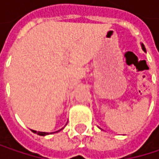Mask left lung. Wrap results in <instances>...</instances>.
<instances>
[{"label": "left lung", "mask_w": 159, "mask_h": 159, "mask_svg": "<svg viewBox=\"0 0 159 159\" xmlns=\"http://www.w3.org/2000/svg\"><path fill=\"white\" fill-rule=\"evenodd\" d=\"M142 48H143V50H144V51H145V48H144L143 44H142Z\"/></svg>", "instance_id": "obj_1"}]
</instances>
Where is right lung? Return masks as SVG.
I'll use <instances>...</instances> for the list:
<instances>
[{
  "label": "right lung",
  "instance_id": "add662e5",
  "mask_svg": "<svg viewBox=\"0 0 159 159\" xmlns=\"http://www.w3.org/2000/svg\"><path fill=\"white\" fill-rule=\"evenodd\" d=\"M63 129V128H62ZM62 129H61V130H62ZM61 130H59V131H57V132H54V133H58V132H60ZM32 132L34 133V134H38L39 135H42V136H45V135H48L49 134L48 133H44V132H37V131H34V130H32ZM54 133H50V134H54Z\"/></svg>",
  "mask_w": 159,
  "mask_h": 159
}]
</instances>
